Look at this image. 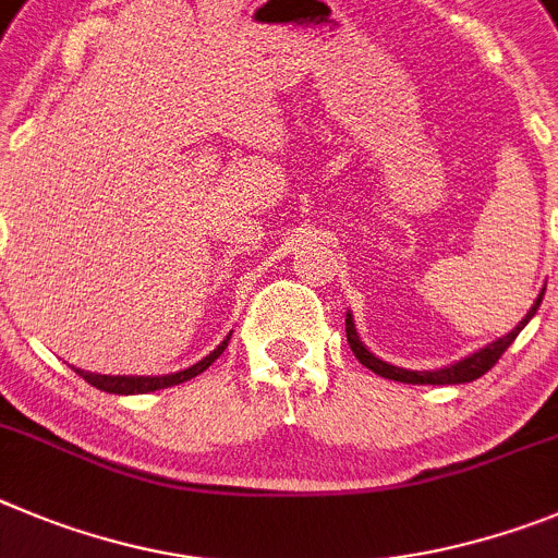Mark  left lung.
I'll return each instance as SVG.
<instances>
[{
    "label": "left lung",
    "instance_id": "obj_1",
    "mask_svg": "<svg viewBox=\"0 0 558 558\" xmlns=\"http://www.w3.org/2000/svg\"><path fill=\"white\" fill-rule=\"evenodd\" d=\"M542 294H545V291H542ZM542 294H539V298H536L534 308H531L529 314H525L523 323L517 325V328L511 330V333H506L504 339L492 341V344H486L484 350H478V353H473V355H470V359L459 361V364L445 366V369H430V373H414V369H400V366H391V364H386V361L375 359V355L369 353V350H366L364 344H361L359 336H355L353 316H350V314H348V319H344V325H348V328H344V330H348L350 350H353V353H355V359H359L361 364L366 366V369H373L375 375H380V378L400 380V384H434V386L470 384V380L481 378V375L489 373L492 366L498 364V359L506 353V348H509L511 341L517 339V333H520V330H523L525 325H529L531 316L536 314V308H539V303H542Z\"/></svg>",
    "mask_w": 558,
    "mask_h": 558
}]
</instances>
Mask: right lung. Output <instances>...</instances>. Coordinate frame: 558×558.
<instances>
[{
    "mask_svg": "<svg viewBox=\"0 0 558 558\" xmlns=\"http://www.w3.org/2000/svg\"><path fill=\"white\" fill-rule=\"evenodd\" d=\"M228 339L219 344L217 350L210 355H205L203 361H197L194 366H189V369H183V373H174V375H158V378H144V375H97V373H83V369H77V375H83V380H88L92 386H97V389L102 391H110V395H144V391H155V389H167V386H178V384H185L189 378H194V375L205 373L214 361L219 359V355L225 353V348H228Z\"/></svg>",
    "mask_w": 558,
    "mask_h": 558,
    "instance_id": "right-lung-1",
    "label": "right lung"
}]
</instances>
